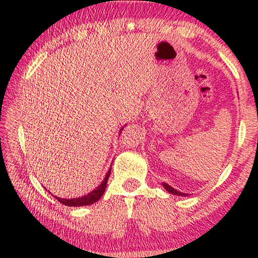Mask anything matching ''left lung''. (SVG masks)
Segmentation results:
<instances>
[{"label":"left lung","mask_w":258,"mask_h":258,"mask_svg":"<svg viewBox=\"0 0 258 258\" xmlns=\"http://www.w3.org/2000/svg\"><path fill=\"white\" fill-rule=\"evenodd\" d=\"M163 187L165 188V189L169 191V193H171V194H173V195H180V196H185L186 194H183V193H181V191H178V190H175L173 187H171L170 185H167V183H165V182H163Z\"/></svg>","instance_id":"left-lung-1"}]
</instances>
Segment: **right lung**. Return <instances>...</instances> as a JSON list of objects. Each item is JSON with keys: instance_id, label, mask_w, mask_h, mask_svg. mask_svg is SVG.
Returning <instances> with one entry per match:
<instances>
[{"instance_id": "obj_1", "label": "right lung", "mask_w": 258, "mask_h": 258, "mask_svg": "<svg viewBox=\"0 0 258 258\" xmlns=\"http://www.w3.org/2000/svg\"><path fill=\"white\" fill-rule=\"evenodd\" d=\"M110 173H111V169L109 170V172L105 175L104 180L102 181L101 185L96 188V189H94L92 193H89L85 196H81V198H78V199H59L55 196L56 200H58V202H60L64 206H68V207H80V206H89V204H93L95 203L96 201H99L101 199V196L103 195L104 190H105V187H107V181H108V178Z\"/></svg>"}]
</instances>
